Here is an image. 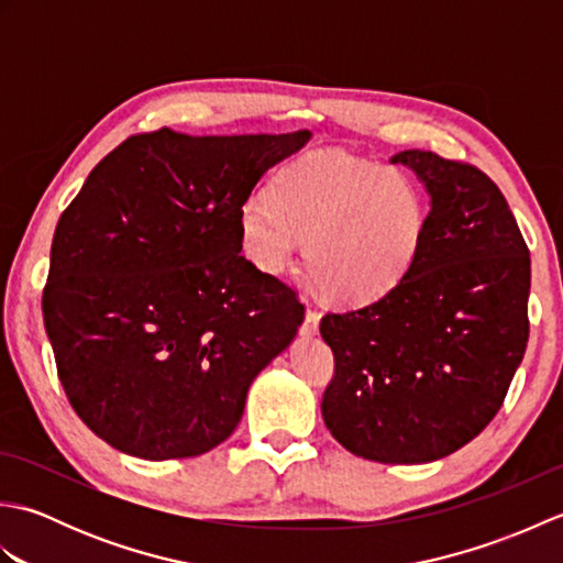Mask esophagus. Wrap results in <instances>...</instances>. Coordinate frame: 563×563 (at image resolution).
Instances as JSON below:
<instances>
[{"mask_svg":"<svg viewBox=\"0 0 563 563\" xmlns=\"http://www.w3.org/2000/svg\"><path fill=\"white\" fill-rule=\"evenodd\" d=\"M319 319H321V314L317 312V309H307L305 321H302V327H300V333H302L305 339L317 336V333H319Z\"/></svg>","mask_w":563,"mask_h":563,"instance_id":"esophagus-1","label":"esophagus"}]
</instances>
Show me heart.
<instances>
[{"label":"heart","mask_w":563,"mask_h":563,"mask_svg":"<svg viewBox=\"0 0 563 563\" xmlns=\"http://www.w3.org/2000/svg\"><path fill=\"white\" fill-rule=\"evenodd\" d=\"M271 200L239 208L244 254L263 273L307 268L331 302L365 307L409 278L426 244L428 208L411 178L353 154L321 150L275 176Z\"/></svg>","instance_id":"heart-1"}]
</instances>
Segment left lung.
<instances>
[{
	"instance_id": "1",
	"label": "left lung",
	"mask_w": 563,
	"mask_h": 563,
	"mask_svg": "<svg viewBox=\"0 0 563 563\" xmlns=\"http://www.w3.org/2000/svg\"><path fill=\"white\" fill-rule=\"evenodd\" d=\"M430 196L426 244L385 300L321 319L333 379L321 416L382 464L448 457L492 423L528 349L530 251L498 186L472 164L404 150Z\"/></svg>"
}]
</instances>
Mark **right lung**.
I'll list each match as a JSON object with an SVG mask.
<instances>
[{
    "instance_id": "obj_1",
    "label": "right lung",
    "mask_w": 563,
    "mask_h": 563,
    "mask_svg": "<svg viewBox=\"0 0 563 563\" xmlns=\"http://www.w3.org/2000/svg\"><path fill=\"white\" fill-rule=\"evenodd\" d=\"M312 133L133 135L59 214L43 319L71 409L111 448L181 460L242 421L305 307L246 261L239 208Z\"/></svg>"
}]
</instances>
